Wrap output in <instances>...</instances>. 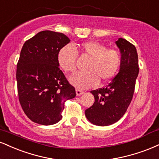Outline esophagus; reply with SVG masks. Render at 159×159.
I'll use <instances>...</instances> for the list:
<instances>
[{
	"label": "esophagus",
	"mask_w": 159,
	"mask_h": 159,
	"mask_svg": "<svg viewBox=\"0 0 159 159\" xmlns=\"http://www.w3.org/2000/svg\"><path fill=\"white\" fill-rule=\"evenodd\" d=\"M84 93V91H82L79 89H76V95H77V96H80V95H83Z\"/></svg>",
	"instance_id": "esophagus-1"
}]
</instances>
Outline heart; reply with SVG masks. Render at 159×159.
<instances>
[{
    "label": "heart",
    "mask_w": 159,
    "mask_h": 159,
    "mask_svg": "<svg viewBox=\"0 0 159 159\" xmlns=\"http://www.w3.org/2000/svg\"><path fill=\"white\" fill-rule=\"evenodd\" d=\"M78 54L89 58L85 70L72 75L70 81L80 89L93 87L100 80L107 81L117 73L121 62V56L116 49H107L98 41H89L78 44L75 49L71 45L63 47L58 53L59 66L66 73L73 72L76 68Z\"/></svg>",
    "instance_id": "b5f03b06"
}]
</instances>
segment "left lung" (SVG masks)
<instances>
[{
  "instance_id": "obj_1",
  "label": "left lung",
  "mask_w": 159,
  "mask_h": 159,
  "mask_svg": "<svg viewBox=\"0 0 159 159\" xmlns=\"http://www.w3.org/2000/svg\"><path fill=\"white\" fill-rule=\"evenodd\" d=\"M121 56L120 70L106 87L91 91L95 102L85 110L92 124L109 126L124 116L130 104L139 72L136 48L124 38L116 41Z\"/></svg>"
}]
</instances>
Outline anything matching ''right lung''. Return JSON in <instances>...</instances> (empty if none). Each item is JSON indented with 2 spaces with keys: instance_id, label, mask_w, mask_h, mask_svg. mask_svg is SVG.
<instances>
[{
  "instance_id": "add662e5",
  "label": "right lung",
  "mask_w": 159,
  "mask_h": 159,
  "mask_svg": "<svg viewBox=\"0 0 159 159\" xmlns=\"http://www.w3.org/2000/svg\"><path fill=\"white\" fill-rule=\"evenodd\" d=\"M70 41L64 34L45 30L23 46L17 64L18 98L24 113L35 123H58L65 101L75 97L58 63V51Z\"/></svg>"
}]
</instances>
